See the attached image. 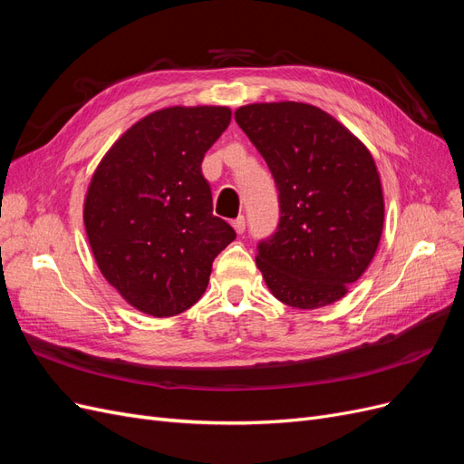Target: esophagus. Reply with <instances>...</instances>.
Wrapping results in <instances>:
<instances>
[{"mask_svg": "<svg viewBox=\"0 0 464 464\" xmlns=\"http://www.w3.org/2000/svg\"><path fill=\"white\" fill-rule=\"evenodd\" d=\"M232 227L237 234H244L246 232V218L244 217H237L236 220H232Z\"/></svg>", "mask_w": 464, "mask_h": 464, "instance_id": "esophagus-1", "label": "esophagus"}]
</instances>
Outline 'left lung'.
I'll return each instance as SVG.
<instances>
[{"label": "left lung", "mask_w": 464, "mask_h": 464, "mask_svg": "<svg viewBox=\"0 0 464 464\" xmlns=\"http://www.w3.org/2000/svg\"><path fill=\"white\" fill-rule=\"evenodd\" d=\"M234 118L278 189V227L256 257L266 286L298 310L341 300L368 269L383 230L382 179L370 150L312 104H247Z\"/></svg>", "instance_id": "obj_1"}]
</instances>
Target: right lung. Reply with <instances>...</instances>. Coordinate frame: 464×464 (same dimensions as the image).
<instances>
[{
	"mask_svg": "<svg viewBox=\"0 0 464 464\" xmlns=\"http://www.w3.org/2000/svg\"><path fill=\"white\" fill-rule=\"evenodd\" d=\"M227 106H172L133 123L98 164L85 230L98 269L139 312L170 317L198 302L236 232L213 215L201 172L228 128Z\"/></svg>",
	"mask_w": 464,
	"mask_h": 464,
	"instance_id": "1",
	"label": "right lung"
}]
</instances>
